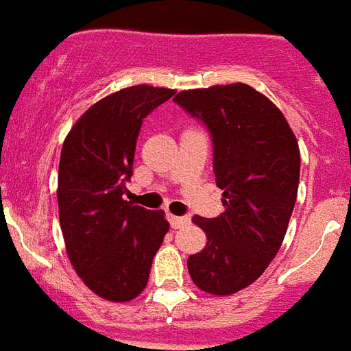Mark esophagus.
<instances>
[{
    "mask_svg": "<svg viewBox=\"0 0 351 351\" xmlns=\"http://www.w3.org/2000/svg\"><path fill=\"white\" fill-rule=\"evenodd\" d=\"M167 220H169L171 227L173 229H180V227H185V225H189L191 220L187 216H173V215H167Z\"/></svg>",
    "mask_w": 351,
    "mask_h": 351,
    "instance_id": "obj_1",
    "label": "esophagus"
}]
</instances>
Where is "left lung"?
<instances>
[{
  "mask_svg": "<svg viewBox=\"0 0 351 351\" xmlns=\"http://www.w3.org/2000/svg\"><path fill=\"white\" fill-rule=\"evenodd\" d=\"M175 101L209 128L225 205L218 218L193 216L207 243L187 269L207 294H236L263 274L285 240L298 196V138L274 102L243 82L184 90Z\"/></svg>",
  "mask_w": 351,
  "mask_h": 351,
  "instance_id": "obj_1",
  "label": "left lung"
}]
</instances>
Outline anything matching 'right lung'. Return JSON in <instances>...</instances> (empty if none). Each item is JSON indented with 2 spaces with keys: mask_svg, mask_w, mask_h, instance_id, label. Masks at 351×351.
I'll list each match as a JSON object with an SVG mask.
<instances>
[{
  "mask_svg": "<svg viewBox=\"0 0 351 351\" xmlns=\"http://www.w3.org/2000/svg\"><path fill=\"white\" fill-rule=\"evenodd\" d=\"M173 95L149 84L119 90L88 108L62 144L57 204L68 259L88 289L113 303L142 294L169 230L164 210L122 196L142 121Z\"/></svg>",
  "mask_w": 351,
  "mask_h": 351,
  "instance_id": "1",
  "label": "right lung"
}]
</instances>
